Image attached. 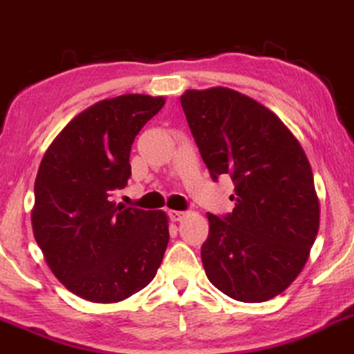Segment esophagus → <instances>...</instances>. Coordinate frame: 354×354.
I'll list each match as a JSON object with an SVG mask.
<instances>
[{
  "label": "esophagus",
  "mask_w": 354,
  "mask_h": 354,
  "mask_svg": "<svg viewBox=\"0 0 354 354\" xmlns=\"http://www.w3.org/2000/svg\"><path fill=\"white\" fill-rule=\"evenodd\" d=\"M185 214H187V213H185V211H173V209L169 211V218H171V220H173V222H180V220L185 216Z\"/></svg>",
  "instance_id": "obj_1"
}]
</instances>
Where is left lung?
<instances>
[{"instance_id": "1", "label": "left lung", "mask_w": 354, "mask_h": 354, "mask_svg": "<svg viewBox=\"0 0 354 354\" xmlns=\"http://www.w3.org/2000/svg\"><path fill=\"white\" fill-rule=\"evenodd\" d=\"M180 101L213 181L229 174L236 192L232 213H207V279L241 302L272 299L299 276L318 234L309 160L288 127L248 95L214 87Z\"/></svg>"}]
</instances>
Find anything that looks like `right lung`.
Wrapping results in <instances>:
<instances>
[{
	"label": "right lung",
	"mask_w": 354,
	"mask_h": 354,
	"mask_svg": "<svg viewBox=\"0 0 354 354\" xmlns=\"http://www.w3.org/2000/svg\"><path fill=\"white\" fill-rule=\"evenodd\" d=\"M164 97L125 94L73 118L39 164L32 232L59 281L91 302L110 304L151 281L169 243L162 211L111 201L131 178L129 155Z\"/></svg>",
	"instance_id": "right-lung-1"
}]
</instances>
